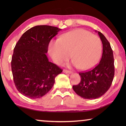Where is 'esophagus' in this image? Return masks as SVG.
I'll return each mask as SVG.
<instances>
[{
  "label": "esophagus",
  "instance_id": "1",
  "mask_svg": "<svg viewBox=\"0 0 126 126\" xmlns=\"http://www.w3.org/2000/svg\"><path fill=\"white\" fill-rule=\"evenodd\" d=\"M63 73H66V74H67V73L71 74V73H72V72L71 71H68V70H66V69H63Z\"/></svg>",
  "mask_w": 126,
  "mask_h": 126
}]
</instances>
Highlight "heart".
<instances>
[{"mask_svg":"<svg viewBox=\"0 0 126 126\" xmlns=\"http://www.w3.org/2000/svg\"><path fill=\"white\" fill-rule=\"evenodd\" d=\"M48 52L53 61L61 64L71 56L72 64L82 70L91 69L99 61L102 42L98 36L84 29H76L62 35L59 40H52Z\"/></svg>","mask_w":126,"mask_h":126,"instance_id":"heart-1","label":"heart"}]
</instances>
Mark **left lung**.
I'll return each mask as SVG.
<instances>
[{
	"mask_svg": "<svg viewBox=\"0 0 126 126\" xmlns=\"http://www.w3.org/2000/svg\"><path fill=\"white\" fill-rule=\"evenodd\" d=\"M97 32L103 44L101 61L91 71L80 72V83L73 86L74 91L84 99H96L102 96L110 89L114 75L113 54L110 43L103 34Z\"/></svg>",
	"mask_w": 126,
	"mask_h": 126,
	"instance_id": "8db88e82",
	"label": "left lung"
}]
</instances>
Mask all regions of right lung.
Masks as SVG:
<instances>
[{"instance_id":"1","label":"right lung","mask_w":126,"mask_h":126,"mask_svg":"<svg viewBox=\"0 0 126 126\" xmlns=\"http://www.w3.org/2000/svg\"><path fill=\"white\" fill-rule=\"evenodd\" d=\"M49 25H37L23 34L14 49L11 62L15 86L24 96L40 98L49 91L63 70L46 55L50 40L61 31Z\"/></svg>"}]
</instances>
